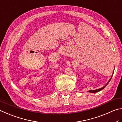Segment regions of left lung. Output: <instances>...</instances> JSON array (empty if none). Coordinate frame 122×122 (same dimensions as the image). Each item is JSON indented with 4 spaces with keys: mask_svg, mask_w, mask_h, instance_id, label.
<instances>
[{
    "mask_svg": "<svg viewBox=\"0 0 122 122\" xmlns=\"http://www.w3.org/2000/svg\"><path fill=\"white\" fill-rule=\"evenodd\" d=\"M112 75H113V73H112ZM112 77H111V78L110 79V80L108 81V82H107V84L105 86H103V87H102V88H99V89H95V90H91V91H89L88 92H90V93H97V92H100V91H101V90H102V89H103V88H105V87L107 86V85L108 84V83L109 82V81H110V80H111V79H112Z\"/></svg>",
    "mask_w": 122,
    "mask_h": 122,
    "instance_id": "obj_1",
    "label": "left lung"
}]
</instances>
